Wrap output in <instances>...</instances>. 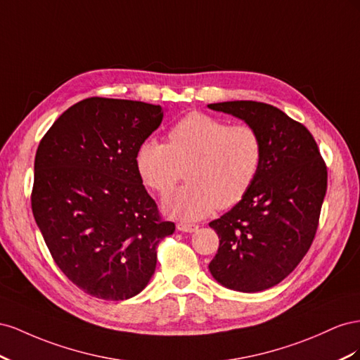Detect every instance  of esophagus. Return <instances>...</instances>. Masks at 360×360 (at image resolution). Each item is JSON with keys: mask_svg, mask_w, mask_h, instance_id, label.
Listing matches in <instances>:
<instances>
[{"mask_svg": "<svg viewBox=\"0 0 360 360\" xmlns=\"http://www.w3.org/2000/svg\"><path fill=\"white\" fill-rule=\"evenodd\" d=\"M178 231H182V232H196L199 229L198 224H193V223H178L176 224Z\"/></svg>", "mask_w": 360, "mask_h": 360, "instance_id": "34e87169", "label": "esophagus"}]
</instances>
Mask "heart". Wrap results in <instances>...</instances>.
<instances>
[{
  "label": "heart",
  "mask_w": 360,
  "mask_h": 360,
  "mask_svg": "<svg viewBox=\"0 0 360 360\" xmlns=\"http://www.w3.org/2000/svg\"><path fill=\"white\" fill-rule=\"evenodd\" d=\"M264 141L253 127L203 112H191L174 125L167 143L146 140L137 150V169L148 187L167 198L187 169V186L166 202L182 220H199L215 208L238 203L261 172Z\"/></svg>",
  "instance_id": "heart-1"
}]
</instances>
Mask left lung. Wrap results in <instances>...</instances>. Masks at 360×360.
<instances>
[{"instance_id":"1","label":"left lung","mask_w":360,"mask_h":360,"mask_svg":"<svg viewBox=\"0 0 360 360\" xmlns=\"http://www.w3.org/2000/svg\"><path fill=\"white\" fill-rule=\"evenodd\" d=\"M244 120L264 141L261 172L248 194L210 223L220 244L212 277L241 292L282 282L315 238L327 190V167L312 134L279 108L255 101L210 104Z\"/></svg>"}]
</instances>
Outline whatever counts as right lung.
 <instances>
[{"label": "right lung", "mask_w": 360, "mask_h": 360, "mask_svg": "<svg viewBox=\"0 0 360 360\" xmlns=\"http://www.w3.org/2000/svg\"><path fill=\"white\" fill-rule=\"evenodd\" d=\"M162 117L146 102L87 98L39 143L34 220L58 269L91 297L117 302L143 291L157 245L174 232L137 169V150Z\"/></svg>", "instance_id": "obj_1"}]
</instances>
